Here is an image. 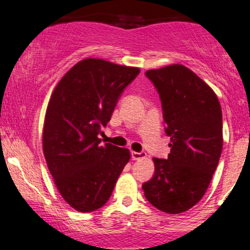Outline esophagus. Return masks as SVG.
Segmentation results:
<instances>
[{"label":"esophagus","instance_id":"esophagus-1","mask_svg":"<svg viewBox=\"0 0 250 250\" xmlns=\"http://www.w3.org/2000/svg\"><path fill=\"white\" fill-rule=\"evenodd\" d=\"M131 157H132L133 161H139V159L145 158V157H146V153L145 152H134V151H132Z\"/></svg>","mask_w":250,"mask_h":250}]
</instances>
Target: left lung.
Masks as SVG:
<instances>
[{"instance_id": "left-lung-1", "label": "left lung", "mask_w": 250, "mask_h": 250, "mask_svg": "<svg viewBox=\"0 0 250 250\" xmlns=\"http://www.w3.org/2000/svg\"><path fill=\"white\" fill-rule=\"evenodd\" d=\"M162 100L167 159L153 158L155 175L143 184L146 200L167 214H181L201 201L223 146L222 110L217 95L183 64L150 69Z\"/></svg>"}]
</instances>
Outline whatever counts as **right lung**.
<instances>
[{
    "instance_id": "right-lung-1",
    "label": "right lung",
    "mask_w": 250,
    "mask_h": 250,
    "mask_svg": "<svg viewBox=\"0 0 250 250\" xmlns=\"http://www.w3.org/2000/svg\"><path fill=\"white\" fill-rule=\"evenodd\" d=\"M139 72L103 59H83L61 78L50 95L42 148L59 192L77 211L102 208L130 161L128 148L100 145L98 134Z\"/></svg>"
}]
</instances>
